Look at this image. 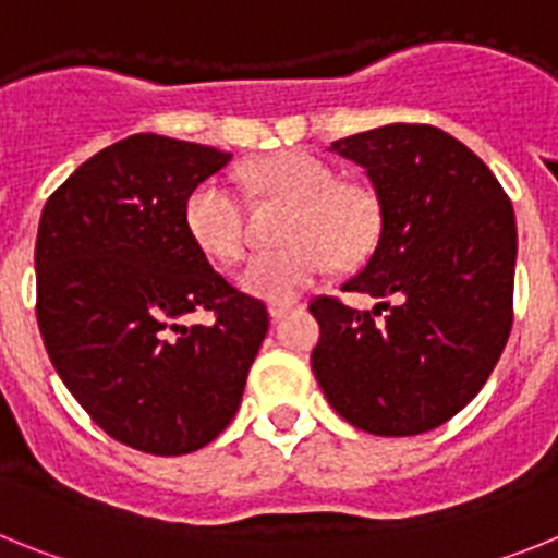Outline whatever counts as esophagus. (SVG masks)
<instances>
[{"label":"esophagus","instance_id":"obj_1","mask_svg":"<svg viewBox=\"0 0 558 558\" xmlns=\"http://www.w3.org/2000/svg\"><path fill=\"white\" fill-rule=\"evenodd\" d=\"M295 304H284V302H274V304H268V315L270 318H274V322H279V318H284V315L290 313V310H293Z\"/></svg>","mask_w":558,"mask_h":558}]
</instances>
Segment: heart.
Instances as JSON below:
<instances>
[{"label":"heart","instance_id":"obj_1","mask_svg":"<svg viewBox=\"0 0 558 558\" xmlns=\"http://www.w3.org/2000/svg\"><path fill=\"white\" fill-rule=\"evenodd\" d=\"M248 179L259 190L279 192L295 204L284 248L254 256L240 288L265 302H290L322 279L335 259L354 263L379 231V201L360 184H343L313 153L284 150L251 165ZM184 226L192 243L209 259L240 263L248 248L243 201L226 179H204L184 201Z\"/></svg>","mask_w":558,"mask_h":558}]
</instances>
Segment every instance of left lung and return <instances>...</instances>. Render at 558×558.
<instances>
[{"instance_id": "left-lung-1", "label": "left lung", "mask_w": 558, "mask_h": 558, "mask_svg": "<svg viewBox=\"0 0 558 558\" xmlns=\"http://www.w3.org/2000/svg\"><path fill=\"white\" fill-rule=\"evenodd\" d=\"M329 150L363 167L377 192V248L343 290L379 302L366 313L332 295L310 304L322 327L315 379L360 430L427 433L470 405L509 340L514 209L489 167L441 128L397 122Z\"/></svg>"}]
</instances>
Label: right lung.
I'll return each mask as SVG.
<instances>
[{"label":"right lung","mask_w":558,"mask_h":558,"mask_svg":"<svg viewBox=\"0 0 558 558\" xmlns=\"http://www.w3.org/2000/svg\"><path fill=\"white\" fill-rule=\"evenodd\" d=\"M231 153L133 133L83 161L41 211L36 315L63 386L133 450L186 456L229 427L268 332L259 299L192 243L184 201ZM209 308L216 322L184 328Z\"/></svg>","instance_id":"right-lung-1"}]
</instances>
